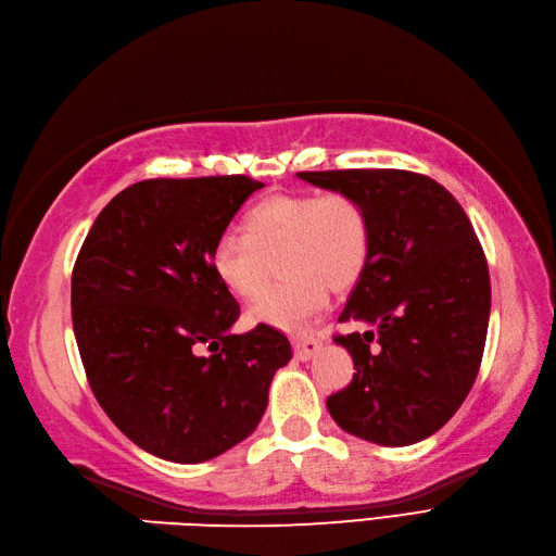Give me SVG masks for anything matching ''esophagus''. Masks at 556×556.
I'll return each mask as SVG.
<instances>
[{
    "label": "esophagus",
    "instance_id": "34e87169",
    "mask_svg": "<svg viewBox=\"0 0 556 556\" xmlns=\"http://www.w3.org/2000/svg\"><path fill=\"white\" fill-rule=\"evenodd\" d=\"M293 350H295V357L301 359V362H309L312 357H315V354L321 350V343L317 338H309V336H305V338H295L293 340Z\"/></svg>",
    "mask_w": 556,
    "mask_h": 556
}]
</instances>
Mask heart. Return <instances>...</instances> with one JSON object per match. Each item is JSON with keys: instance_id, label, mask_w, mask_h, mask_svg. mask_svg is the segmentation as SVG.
<instances>
[{"instance_id": "obj_1", "label": "heart", "mask_w": 556, "mask_h": 556, "mask_svg": "<svg viewBox=\"0 0 556 556\" xmlns=\"http://www.w3.org/2000/svg\"><path fill=\"white\" fill-rule=\"evenodd\" d=\"M371 227L357 199L345 192L275 194L241 220V241L223 237L211 251V269L241 301H255L277 265L281 287L249 312L253 324L298 333L329 305V289L343 293L362 277Z\"/></svg>"}]
</instances>
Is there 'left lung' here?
I'll return each mask as SVG.
<instances>
[{"label": "left lung", "mask_w": 556, "mask_h": 556, "mask_svg": "<svg viewBox=\"0 0 556 556\" xmlns=\"http://www.w3.org/2000/svg\"><path fill=\"white\" fill-rule=\"evenodd\" d=\"M298 178L354 197L371 227L368 261L340 321L374 331L336 336L357 374L326 400L329 414L374 444H416L451 420L479 374L491 281L475 227L446 188L410 170H305Z\"/></svg>", "instance_id": "left-lung-1"}]
</instances>
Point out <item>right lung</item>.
Instances as JSON below:
<instances>
[{"label": "right lung", "mask_w": 556, "mask_h": 556, "mask_svg": "<svg viewBox=\"0 0 556 556\" xmlns=\"http://www.w3.org/2000/svg\"><path fill=\"white\" fill-rule=\"evenodd\" d=\"M261 188L247 176L136 182L98 213L77 255L73 326L89 386L156 458L194 465L244 441L293 357L273 326L230 331L239 305L211 269L216 241Z\"/></svg>", "instance_id": "right-lung-1"}]
</instances>
